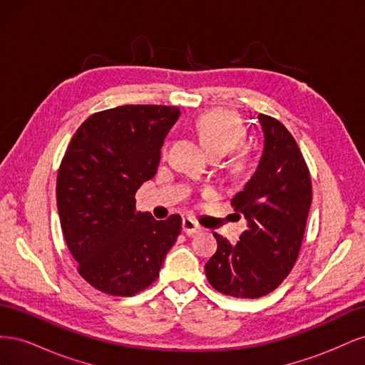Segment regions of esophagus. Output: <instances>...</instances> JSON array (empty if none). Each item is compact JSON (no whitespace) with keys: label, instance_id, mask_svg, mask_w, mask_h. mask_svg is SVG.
<instances>
[{"label":"esophagus","instance_id":"esophagus-1","mask_svg":"<svg viewBox=\"0 0 365 365\" xmlns=\"http://www.w3.org/2000/svg\"><path fill=\"white\" fill-rule=\"evenodd\" d=\"M182 231L185 235H196V233H201L202 227L196 222V220L190 219V217H185L182 219Z\"/></svg>","mask_w":365,"mask_h":365}]
</instances>
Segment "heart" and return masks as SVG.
<instances>
[{"label": "heart", "instance_id": "b5f03b06", "mask_svg": "<svg viewBox=\"0 0 365 365\" xmlns=\"http://www.w3.org/2000/svg\"><path fill=\"white\" fill-rule=\"evenodd\" d=\"M193 129L213 155H225L245 140V128L239 117L224 109L201 114L195 120ZM245 168L247 155L244 152H237L233 158V169L244 170Z\"/></svg>", "mask_w": 365, "mask_h": 365}]
</instances>
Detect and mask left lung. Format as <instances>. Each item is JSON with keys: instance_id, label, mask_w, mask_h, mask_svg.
Wrapping results in <instances>:
<instances>
[{"instance_id": "left-lung-1", "label": "left lung", "mask_w": 365, "mask_h": 365, "mask_svg": "<svg viewBox=\"0 0 365 365\" xmlns=\"http://www.w3.org/2000/svg\"><path fill=\"white\" fill-rule=\"evenodd\" d=\"M257 118L264 137L262 157L231 200L247 230L236 245L213 233L217 250L205 263L210 284L236 298L263 297L286 279L300 252L312 202L311 175L291 132L269 115Z\"/></svg>"}]
</instances>
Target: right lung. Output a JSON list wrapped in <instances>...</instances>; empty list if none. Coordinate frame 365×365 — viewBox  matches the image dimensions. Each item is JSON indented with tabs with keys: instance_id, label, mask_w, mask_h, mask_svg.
I'll return each mask as SVG.
<instances>
[{
	"instance_id": "obj_1",
	"label": "right lung",
	"mask_w": 365,
	"mask_h": 365,
	"mask_svg": "<svg viewBox=\"0 0 365 365\" xmlns=\"http://www.w3.org/2000/svg\"><path fill=\"white\" fill-rule=\"evenodd\" d=\"M178 106L125 105L88 117L76 130L56 181L62 233L93 288L130 297L158 279L181 233V216L155 220L135 193L157 173Z\"/></svg>"
}]
</instances>
